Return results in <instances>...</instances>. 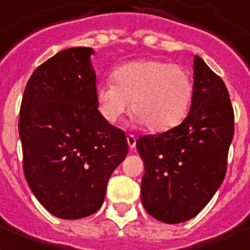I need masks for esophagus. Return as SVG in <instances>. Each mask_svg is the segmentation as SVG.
<instances>
[{"instance_id": "esophagus-1", "label": "esophagus", "mask_w": 250, "mask_h": 250, "mask_svg": "<svg viewBox=\"0 0 250 250\" xmlns=\"http://www.w3.org/2000/svg\"><path fill=\"white\" fill-rule=\"evenodd\" d=\"M127 143H128V147H130L131 149L135 148V146H136V139H135L134 135H128V136H127Z\"/></svg>"}]
</instances>
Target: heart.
Instances as JSON below:
<instances>
[{"instance_id": "obj_1", "label": "heart", "mask_w": 250, "mask_h": 250, "mask_svg": "<svg viewBox=\"0 0 250 250\" xmlns=\"http://www.w3.org/2000/svg\"><path fill=\"white\" fill-rule=\"evenodd\" d=\"M112 78L115 85L103 82L97 87L99 111L108 123L118 122L130 106L135 125L160 132L179 125L189 110L193 82L182 66L140 59L120 64Z\"/></svg>"}]
</instances>
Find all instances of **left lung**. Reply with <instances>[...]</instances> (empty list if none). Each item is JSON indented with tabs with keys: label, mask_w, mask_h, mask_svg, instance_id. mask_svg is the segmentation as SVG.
Returning <instances> with one entry per match:
<instances>
[{
	"label": "left lung",
	"mask_w": 250,
	"mask_h": 250,
	"mask_svg": "<svg viewBox=\"0 0 250 250\" xmlns=\"http://www.w3.org/2000/svg\"><path fill=\"white\" fill-rule=\"evenodd\" d=\"M233 123L225 83L195 55L193 98L186 119L136 140L146 171L142 203L152 217L184 223L209 203L225 177Z\"/></svg>",
	"instance_id": "obj_1"
}]
</instances>
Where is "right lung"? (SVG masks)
I'll return each mask as SVG.
<instances>
[{"label":"right lung","instance_id":"obj_1","mask_svg":"<svg viewBox=\"0 0 250 250\" xmlns=\"http://www.w3.org/2000/svg\"><path fill=\"white\" fill-rule=\"evenodd\" d=\"M94 53L59 51L33 73L22 98L25 177L37 200L59 219L95 213L111 173L128 152L125 132L98 110Z\"/></svg>","mask_w":250,"mask_h":250}]
</instances>
